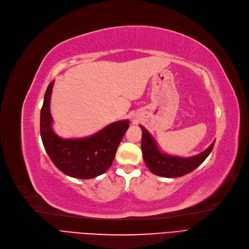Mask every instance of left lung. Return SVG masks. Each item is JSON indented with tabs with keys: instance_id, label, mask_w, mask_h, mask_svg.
<instances>
[{
	"instance_id": "obj_1",
	"label": "left lung",
	"mask_w": 249,
	"mask_h": 249,
	"mask_svg": "<svg viewBox=\"0 0 249 249\" xmlns=\"http://www.w3.org/2000/svg\"><path fill=\"white\" fill-rule=\"evenodd\" d=\"M141 128L143 132L142 152H143L144 161L150 171L158 176L173 178V177H179L192 172L206 160L215 145V142H213L206 151L191 158L174 157L162 154L147 129L144 126H141Z\"/></svg>"
}]
</instances>
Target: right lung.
I'll use <instances>...</instances> for the list:
<instances>
[{"mask_svg": "<svg viewBox=\"0 0 249 249\" xmlns=\"http://www.w3.org/2000/svg\"><path fill=\"white\" fill-rule=\"evenodd\" d=\"M53 81L50 83L40 112V136L53 163L65 174L76 178H94L107 170L114 160L118 145L128 128V121L116 122L84 139H62L52 128L50 111Z\"/></svg>", "mask_w": 249, "mask_h": 249, "instance_id": "right-lung-1", "label": "right lung"}]
</instances>
